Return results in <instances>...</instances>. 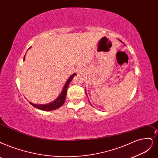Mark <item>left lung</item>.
Here are the masks:
<instances>
[{
    "mask_svg": "<svg viewBox=\"0 0 158 158\" xmlns=\"http://www.w3.org/2000/svg\"><path fill=\"white\" fill-rule=\"evenodd\" d=\"M120 42H121V41H120Z\"/></svg>",
    "mask_w": 158,
    "mask_h": 158,
    "instance_id": "8db88e82",
    "label": "left lung"
}]
</instances>
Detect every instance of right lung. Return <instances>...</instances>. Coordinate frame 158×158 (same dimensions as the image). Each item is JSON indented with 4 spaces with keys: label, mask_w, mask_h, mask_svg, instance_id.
<instances>
[{
    "label": "right lung",
    "mask_w": 158,
    "mask_h": 158,
    "mask_svg": "<svg viewBox=\"0 0 158 158\" xmlns=\"http://www.w3.org/2000/svg\"><path fill=\"white\" fill-rule=\"evenodd\" d=\"M25 56H24V59H23L24 60H25ZM75 75H76V73H74L68 78V79L66 81V83H65V85H64V86L63 87V89L60 93V94L53 102H52L48 104H43V105L34 104L31 102H29V103H30L33 107H36L40 110H45V111H50V110H55L56 109H58L59 107H60L66 100L68 86Z\"/></svg>",
    "instance_id": "obj_1"
}]
</instances>
